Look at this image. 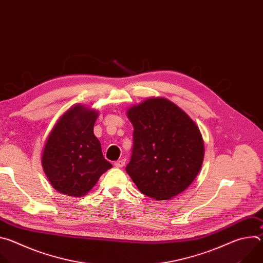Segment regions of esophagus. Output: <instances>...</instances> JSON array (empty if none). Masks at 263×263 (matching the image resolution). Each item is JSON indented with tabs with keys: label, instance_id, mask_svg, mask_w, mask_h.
<instances>
[{
	"label": "esophagus",
	"instance_id": "obj_1",
	"mask_svg": "<svg viewBox=\"0 0 263 263\" xmlns=\"http://www.w3.org/2000/svg\"><path fill=\"white\" fill-rule=\"evenodd\" d=\"M125 164H126V160L125 159H121V160L115 162V165L117 167H123V166H125Z\"/></svg>",
	"mask_w": 263,
	"mask_h": 263
}]
</instances>
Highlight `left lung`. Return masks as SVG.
Listing matches in <instances>:
<instances>
[{"label":"left lung","instance_id":"left-lung-1","mask_svg":"<svg viewBox=\"0 0 263 263\" xmlns=\"http://www.w3.org/2000/svg\"><path fill=\"white\" fill-rule=\"evenodd\" d=\"M133 149L126 172L153 200L183 193L198 176L205 147L201 131L184 110L165 98H148L127 110Z\"/></svg>","mask_w":263,"mask_h":263}]
</instances>
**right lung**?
Returning <instances> with one entry per match:
<instances>
[{
	"label": "right lung",
	"mask_w": 263,
	"mask_h": 263,
	"mask_svg": "<svg viewBox=\"0 0 263 263\" xmlns=\"http://www.w3.org/2000/svg\"><path fill=\"white\" fill-rule=\"evenodd\" d=\"M99 111L81 104L68 108L49 133L42 154L44 172L54 189L81 198L112 164L102 153L93 134Z\"/></svg>",
	"instance_id": "1"
}]
</instances>
